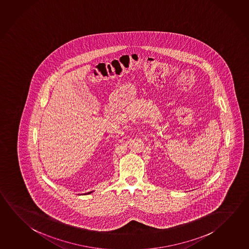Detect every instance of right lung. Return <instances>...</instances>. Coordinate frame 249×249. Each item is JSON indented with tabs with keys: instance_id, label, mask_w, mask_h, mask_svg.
<instances>
[{
	"instance_id": "right-lung-1",
	"label": "right lung",
	"mask_w": 249,
	"mask_h": 249,
	"mask_svg": "<svg viewBox=\"0 0 249 249\" xmlns=\"http://www.w3.org/2000/svg\"><path fill=\"white\" fill-rule=\"evenodd\" d=\"M90 193H92V192H88V194H90ZM85 194H87V193H85Z\"/></svg>"
}]
</instances>
